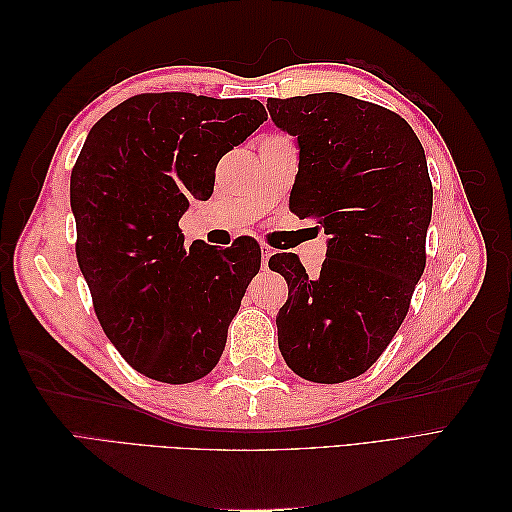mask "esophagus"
<instances>
[{"label": "esophagus", "instance_id": "34e87169", "mask_svg": "<svg viewBox=\"0 0 512 512\" xmlns=\"http://www.w3.org/2000/svg\"><path fill=\"white\" fill-rule=\"evenodd\" d=\"M260 254H262V267H267L269 265V258L273 256V250L269 245H262L260 247Z\"/></svg>", "mask_w": 512, "mask_h": 512}]
</instances>
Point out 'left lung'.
<instances>
[{
    "label": "left lung",
    "instance_id": "1",
    "mask_svg": "<svg viewBox=\"0 0 512 512\" xmlns=\"http://www.w3.org/2000/svg\"><path fill=\"white\" fill-rule=\"evenodd\" d=\"M267 108L299 143L290 211L329 235L318 277L294 254L269 260L288 282L277 344L305 380H352L391 344L425 271L433 205L425 151L404 117L352 96L269 98Z\"/></svg>",
    "mask_w": 512,
    "mask_h": 512
}]
</instances>
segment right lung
I'll return each mask as SVG.
<instances>
[{
  "mask_svg": "<svg viewBox=\"0 0 512 512\" xmlns=\"http://www.w3.org/2000/svg\"><path fill=\"white\" fill-rule=\"evenodd\" d=\"M262 121L250 98L166 91L108 111L70 177L76 258L106 337L143 376L185 384L207 376L260 269V245L183 247L190 200L213 194L215 166Z\"/></svg>",
  "mask_w": 512,
  "mask_h": 512,
  "instance_id": "obj_1",
  "label": "right lung"
}]
</instances>
